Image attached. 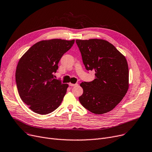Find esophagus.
<instances>
[{
    "label": "esophagus",
    "mask_w": 152,
    "mask_h": 152,
    "mask_svg": "<svg viewBox=\"0 0 152 152\" xmlns=\"http://www.w3.org/2000/svg\"><path fill=\"white\" fill-rule=\"evenodd\" d=\"M77 85H78L77 84H71V83H69V86H71V87L77 86Z\"/></svg>",
    "instance_id": "1"
}]
</instances>
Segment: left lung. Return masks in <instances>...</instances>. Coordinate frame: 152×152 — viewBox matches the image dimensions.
Wrapping results in <instances>:
<instances>
[{
	"instance_id": "1",
	"label": "left lung",
	"mask_w": 152,
	"mask_h": 152,
	"mask_svg": "<svg viewBox=\"0 0 152 152\" xmlns=\"http://www.w3.org/2000/svg\"><path fill=\"white\" fill-rule=\"evenodd\" d=\"M86 70L95 71V79L83 82L81 105L91 112L101 115L112 110L128 89L129 69L124 56L102 39L76 40Z\"/></svg>"
}]
</instances>
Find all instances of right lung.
<instances>
[{"label": "right lung", "mask_w": 152, "mask_h": 152, "mask_svg": "<svg viewBox=\"0 0 152 152\" xmlns=\"http://www.w3.org/2000/svg\"><path fill=\"white\" fill-rule=\"evenodd\" d=\"M74 43L75 40L60 39L40 41L20 58L16 83L20 98L34 112L47 115L60 105L68 85L55 79L54 74L62 56Z\"/></svg>", "instance_id": "obj_1"}]
</instances>
